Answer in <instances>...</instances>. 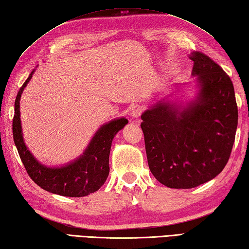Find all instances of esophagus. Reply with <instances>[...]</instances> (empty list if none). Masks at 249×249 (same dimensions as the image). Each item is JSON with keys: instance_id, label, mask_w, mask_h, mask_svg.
Listing matches in <instances>:
<instances>
[{"instance_id": "1", "label": "esophagus", "mask_w": 249, "mask_h": 249, "mask_svg": "<svg viewBox=\"0 0 249 249\" xmlns=\"http://www.w3.org/2000/svg\"><path fill=\"white\" fill-rule=\"evenodd\" d=\"M142 111H143V108L141 106H134L133 108L130 109V115L133 116L134 119H136V118H139V116L141 115V113H142Z\"/></svg>"}]
</instances>
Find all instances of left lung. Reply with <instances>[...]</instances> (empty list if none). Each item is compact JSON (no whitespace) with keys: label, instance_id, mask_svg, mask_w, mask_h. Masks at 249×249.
Returning a JSON list of instances; mask_svg holds the SVG:
<instances>
[{"label":"left lung","instance_id":"left-lung-1","mask_svg":"<svg viewBox=\"0 0 249 249\" xmlns=\"http://www.w3.org/2000/svg\"><path fill=\"white\" fill-rule=\"evenodd\" d=\"M189 57L199 87L196 99L186 107L159 101L141 115L149 168L172 189L196 188L220 174L237 128L230 76L205 53L193 52Z\"/></svg>","mask_w":249,"mask_h":249}]
</instances>
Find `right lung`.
I'll use <instances>...</instances> for the list:
<instances>
[{
  "label": "right lung",
  "mask_w": 249,
  "mask_h": 249,
  "mask_svg": "<svg viewBox=\"0 0 249 249\" xmlns=\"http://www.w3.org/2000/svg\"><path fill=\"white\" fill-rule=\"evenodd\" d=\"M34 70L19 89L15 100L13 136L19 157L30 178L38 187L62 196L81 197L101 188L109 176V155L112 140L128 123L125 118L112 120L96 131L86 150L76 160L61 167H47L33 157L24 144L19 101L24 87L31 80Z\"/></svg>",
  "instance_id": "add662e5"
}]
</instances>
